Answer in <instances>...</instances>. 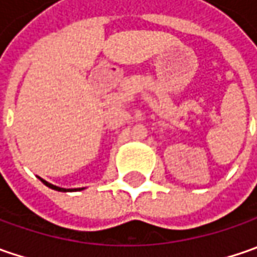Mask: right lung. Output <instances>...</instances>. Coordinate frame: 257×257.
Wrapping results in <instances>:
<instances>
[{"label":"right lung","instance_id":"obj_1","mask_svg":"<svg viewBox=\"0 0 257 257\" xmlns=\"http://www.w3.org/2000/svg\"><path fill=\"white\" fill-rule=\"evenodd\" d=\"M40 180L44 183L47 187H50V189H53V190H57V192H75V190H83V189H63V187H58V186H54V184H51V183L45 182L44 179H41V177H40Z\"/></svg>","mask_w":257,"mask_h":257}]
</instances>
